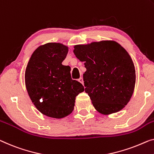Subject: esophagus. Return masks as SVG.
<instances>
[{"mask_svg": "<svg viewBox=\"0 0 154 154\" xmlns=\"http://www.w3.org/2000/svg\"><path fill=\"white\" fill-rule=\"evenodd\" d=\"M78 82H79L80 83H82V84H84V80H83V78L82 77H80L79 79H78Z\"/></svg>", "mask_w": 154, "mask_h": 154, "instance_id": "esophagus-1", "label": "esophagus"}]
</instances>
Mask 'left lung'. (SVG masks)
<instances>
[{
  "mask_svg": "<svg viewBox=\"0 0 154 154\" xmlns=\"http://www.w3.org/2000/svg\"><path fill=\"white\" fill-rule=\"evenodd\" d=\"M74 53L84 61L85 92L100 113H116L131 97L136 70L130 55L113 41H102L75 46Z\"/></svg>",
  "mask_w": 154,
  "mask_h": 154,
  "instance_id": "1",
  "label": "left lung"
}]
</instances>
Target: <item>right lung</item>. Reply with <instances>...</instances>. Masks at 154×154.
I'll use <instances>...</instances> for the list:
<instances>
[{
	"mask_svg": "<svg viewBox=\"0 0 154 154\" xmlns=\"http://www.w3.org/2000/svg\"><path fill=\"white\" fill-rule=\"evenodd\" d=\"M68 48L49 43L38 47L26 67V86L32 102L41 113L62 118L72 113L75 97L84 91L80 82L71 78L70 67L62 65Z\"/></svg>",
	"mask_w": 154,
	"mask_h": 154,
	"instance_id": "add662e5",
	"label": "right lung"
}]
</instances>
